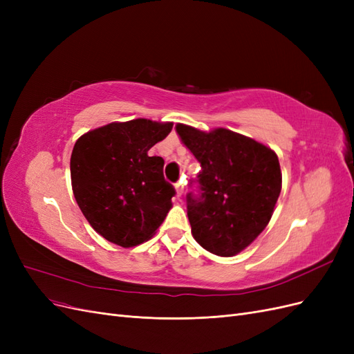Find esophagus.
<instances>
[{"label": "esophagus", "mask_w": 354, "mask_h": 354, "mask_svg": "<svg viewBox=\"0 0 354 354\" xmlns=\"http://www.w3.org/2000/svg\"><path fill=\"white\" fill-rule=\"evenodd\" d=\"M183 190H185V187H183V183H181V181H178V183H176V192H177V196L180 198L181 195H183Z\"/></svg>", "instance_id": "obj_1"}]
</instances>
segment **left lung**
Segmentation results:
<instances>
[{
  "mask_svg": "<svg viewBox=\"0 0 354 354\" xmlns=\"http://www.w3.org/2000/svg\"><path fill=\"white\" fill-rule=\"evenodd\" d=\"M176 130L199 160L198 190L186 195L195 241L207 251L232 257L269 224L282 187L279 159L250 137L217 128L203 133L178 124Z\"/></svg>",
  "mask_w": 354,
  "mask_h": 354,
  "instance_id": "8db88e82",
  "label": "left lung"
}]
</instances>
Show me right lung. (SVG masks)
I'll return each instance as SVG.
<instances>
[{
	"instance_id": "1",
	"label": "right lung",
	"mask_w": 354,
	"mask_h": 354,
	"mask_svg": "<svg viewBox=\"0 0 354 354\" xmlns=\"http://www.w3.org/2000/svg\"><path fill=\"white\" fill-rule=\"evenodd\" d=\"M173 122H112L81 136L71 156L75 199L104 239L124 248L151 239L171 208L176 189L164 177V159L149 149Z\"/></svg>"
}]
</instances>
